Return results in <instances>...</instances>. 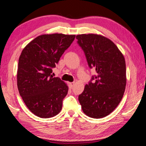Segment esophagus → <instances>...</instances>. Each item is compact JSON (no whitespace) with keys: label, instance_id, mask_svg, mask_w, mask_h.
Here are the masks:
<instances>
[{"label":"esophagus","instance_id":"obj_1","mask_svg":"<svg viewBox=\"0 0 146 146\" xmlns=\"http://www.w3.org/2000/svg\"><path fill=\"white\" fill-rule=\"evenodd\" d=\"M75 85V82H69V86L70 88H73V86Z\"/></svg>","mask_w":146,"mask_h":146}]
</instances>
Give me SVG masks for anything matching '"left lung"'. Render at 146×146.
I'll use <instances>...</instances> for the list:
<instances>
[{
    "label": "left lung",
    "mask_w": 146,
    "mask_h": 146,
    "mask_svg": "<svg viewBox=\"0 0 146 146\" xmlns=\"http://www.w3.org/2000/svg\"><path fill=\"white\" fill-rule=\"evenodd\" d=\"M76 39L89 66L96 71L78 96L82 110L91 118L105 117L116 108L124 94L125 58L114 43L102 35L82 34L77 35ZM94 79L95 82L91 83Z\"/></svg>",
    "instance_id": "obj_1"
}]
</instances>
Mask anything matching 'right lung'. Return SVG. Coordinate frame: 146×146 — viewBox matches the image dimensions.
I'll return each mask as SVG.
<instances>
[{
    "label": "right lung",
    "instance_id": "obj_1",
    "mask_svg": "<svg viewBox=\"0 0 146 146\" xmlns=\"http://www.w3.org/2000/svg\"><path fill=\"white\" fill-rule=\"evenodd\" d=\"M75 37L57 33L40 35L24 48L19 57V94L30 111L40 118L53 117L62 110L68 87L51 73Z\"/></svg>",
    "mask_w": 146,
    "mask_h": 146
}]
</instances>
